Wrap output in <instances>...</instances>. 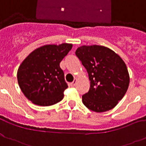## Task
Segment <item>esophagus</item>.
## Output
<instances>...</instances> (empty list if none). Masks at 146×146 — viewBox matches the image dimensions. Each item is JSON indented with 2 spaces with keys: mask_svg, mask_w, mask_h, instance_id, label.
<instances>
[{
  "mask_svg": "<svg viewBox=\"0 0 146 146\" xmlns=\"http://www.w3.org/2000/svg\"><path fill=\"white\" fill-rule=\"evenodd\" d=\"M76 82H77L76 79H74V81H73V82L71 83V86H73V87L75 86L76 84Z\"/></svg>",
  "mask_w": 146,
  "mask_h": 146,
  "instance_id": "34e87169",
  "label": "esophagus"
}]
</instances>
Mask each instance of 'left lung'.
<instances>
[{"label": "left lung", "mask_w": 146, "mask_h": 146, "mask_svg": "<svg viewBox=\"0 0 146 146\" xmlns=\"http://www.w3.org/2000/svg\"><path fill=\"white\" fill-rule=\"evenodd\" d=\"M76 55L90 81L89 91L82 96L83 104L97 113L113 108L129 85V74L123 60L111 49L99 45L79 46Z\"/></svg>", "instance_id": "8db88e82"}]
</instances>
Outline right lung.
<instances>
[{"instance_id":"obj_1","label":"right lung","mask_w":146,"mask_h":146,"mask_svg":"<svg viewBox=\"0 0 146 146\" xmlns=\"http://www.w3.org/2000/svg\"><path fill=\"white\" fill-rule=\"evenodd\" d=\"M70 44L45 45L36 49L18 68V84L28 100L40 106H50L64 97L67 88L60 62L72 49Z\"/></svg>"}]
</instances>
